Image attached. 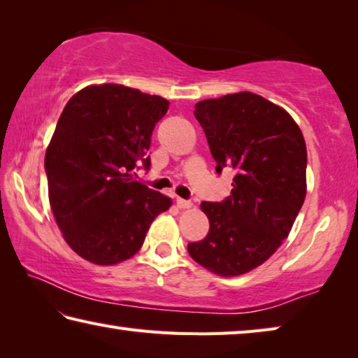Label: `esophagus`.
I'll use <instances>...</instances> for the list:
<instances>
[{"mask_svg": "<svg viewBox=\"0 0 358 358\" xmlns=\"http://www.w3.org/2000/svg\"><path fill=\"white\" fill-rule=\"evenodd\" d=\"M176 204H178L179 209H187L192 206L190 199H184V198H176Z\"/></svg>", "mask_w": 358, "mask_h": 358, "instance_id": "esophagus-1", "label": "esophagus"}]
</instances>
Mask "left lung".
<instances>
[{
	"label": "left lung",
	"mask_w": 358,
	"mask_h": 358,
	"mask_svg": "<svg viewBox=\"0 0 358 358\" xmlns=\"http://www.w3.org/2000/svg\"><path fill=\"white\" fill-rule=\"evenodd\" d=\"M215 171L233 169V190L220 203H201L209 233L187 250L222 277L261 266L292 228L306 193V146L296 121L253 92L195 105Z\"/></svg>",
	"instance_id": "left-lung-1"
}]
</instances>
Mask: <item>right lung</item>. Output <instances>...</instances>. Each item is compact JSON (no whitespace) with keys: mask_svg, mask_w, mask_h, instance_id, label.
Instances as JSON below:
<instances>
[{"mask_svg":"<svg viewBox=\"0 0 358 358\" xmlns=\"http://www.w3.org/2000/svg\"><path fill=\"white\" fill-rule=\"evenodd\" d=\"M169 102L122 85L87 86L62 110L45 152L48 196L64 239L99 266L141 248L171 199L134 179L150 168V136Z\"/></svg>","mask_w":358,"mask_h":358,"instance_id":"add662e5","label":"right lung"}]
</instances>
